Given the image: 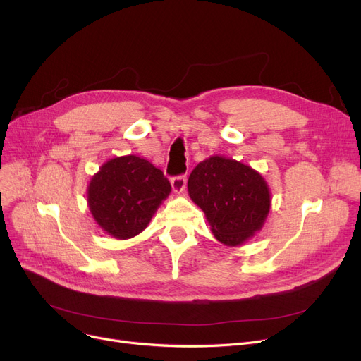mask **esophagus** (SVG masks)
<instances>
[{
  "label": "esophagus",
  "mask_w": 361,
  "mask_h": 361,
  "mask_svg": "<svg viewBox=\"0 0 361 361\" xmlns=\"http://www.w3.org/2000/svg\"><path fill=\"white\" fill-rule=\"evenodd\" d=\"M185 183H187L185 176H178V177L171 178V185H173L174 193H177V195L183 193L185 190Z\"/></svg>",
  "instance_id": "34e87169"
}]
</instances>
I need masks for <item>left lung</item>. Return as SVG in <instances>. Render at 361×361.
<instances>
[{"mask_svg": "<svg viewBox=\"0 0 361 361\" xmlns=\"http://www.w3.org/2000/svg\"><path fill=\"white\" fill-rule=\"evenodd\" d=\"M187 188L188 196L204 212L215 238L230 247L255 237L271 209L267 180L233 158L214 155L199 162Z\"/></svg>", "mask_w": 361, "mask_h": 361, "instance_id": "8db88e82", "label": "left lung"}]
</instances>
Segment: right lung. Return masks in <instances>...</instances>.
I'll return each instance as SVG.
<instances>
[{"instance_id":"add662e5","label":"right lung","mask_w":361,"mask_h":361,"mask_svg":"<svg viewBox=\"0 0 361 361\" xmlns=\"http://www.w3.org/2000/svg\"><path fill=\"white\" fill-rule=\"evenodd\" d=\"M169 193L171 184L161 169L140 157L126 155L106 161L92 176L87 206L102 231L127 240L146 228Z\"/></svg>"}]
</instances>
